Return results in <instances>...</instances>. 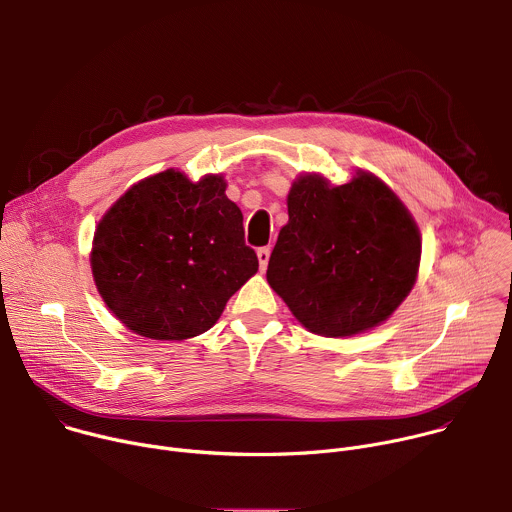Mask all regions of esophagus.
Instances as JSON below:
<instances>
[{"instance_id": "34e87169", "label": "esophagus", "mask_w": 512, "mask_h": 512, "mask_svg": "<svg viewBox=\"0 0 512 512\" xmlns=\"http://www.w3.org/2000/svg\"><path fill=\"white\" fill-rule=\"evenodd\" d=\"M269 255H271V249H269V247H261V249H257V259H259L261 269H265V267H267V263H269Z\"/></svg>"}]
</instances>
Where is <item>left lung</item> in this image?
<instances>
[{
  "label": "left lung",
  "mask_w": 512,
  "mask_h": 512,
  "mask_svg": "<svg viewBox=\"0 0 512 512\" xmlns=\"http://www.w3.org/2000/svg\"><path fill=\"white\" fill-rule=\"evenodd\" d=\"M287 214L267 281L306 330L328 338L367 332L409 296L421 233L381 178L356 170L332 186L320 174L298 176Z\"/></svg>",
  "instance_id": "1"
}]
</instances>
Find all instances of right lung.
Instances as JSON below:
<instances>
[{
	"instance_id": "obj_1",
	"label": "right lung",
	"mask_w": 512,
	"mask_h": 512,
	"mask_svg": "<svg viewBox=\"0 0 512 512\" xmlns=\"http://www.w3.org/2000/svg\"><path fill=\"white\" fill-rule=\"evenodd\" d=\"M221 174L166 170L133 184L97 225L91 269L111 314L152 340L210 330L259 269Z\"/></svg>"
}]
</instances>
